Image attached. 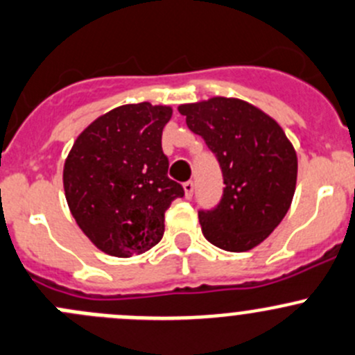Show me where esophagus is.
I'll use <instances>...</instances> for the list:
<instances>
[{
  "label": "esophagus",
  "mask_w": 355,
  "mask_h": 355,
  "mask_svg": "<svg viewBox=\"0 0 355 355\" xmlns=\"http://www.w3.org/2000/svg\"><path fill=\"white\" fill-rule=\"evenodd\" d=\"M182 188H184V196L186 198H191L193 196V189H195V184H193V181H188V182H184V184H182Z\"/></svg>",
  "instance_id": "34e87169"
}]
</instances>
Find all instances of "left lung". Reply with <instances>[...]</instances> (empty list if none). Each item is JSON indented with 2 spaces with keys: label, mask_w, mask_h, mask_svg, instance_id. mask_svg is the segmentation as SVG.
Masks as SVG:
<instances>
[{
  "label": "left lung",
  "mask_w": 355,
  "mask_h": 355,
  "mask_svg": "<svg viewBox=\"0 0 355 355\" xmlns=\"http://www.w3.org/2000/svg\"><path fill=\"white\" fill-rule=\"evenodd\" d=\"M178 110L216 153L226 184L219 205L198 212L203 236L223 250H252L292 205L298 169L292 141L271 115L240 98L214 96Z\"/></svg>",
  "instance_id": "8db88e82"
}]
</instances>
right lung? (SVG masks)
Listing matches in <instances>:
<instances>
[{"label": "right lung", "instance_id": "right-lung-1", "mask_svg": "<svg viewBox=\"0 0 355 355\" xmlns=\"http://www.w3.org/2000/svg\"><path fill=\"white\" fill-rule=\"evenodd\" d=\"M169 105H121L94 119L73 141L63 164L70 214L91 243L112 257L155 247L166 210L184 189L167 178L162 131Z\"/></svg>", "mask_w": 355, "mask_h": 355}]
</instances>
